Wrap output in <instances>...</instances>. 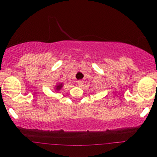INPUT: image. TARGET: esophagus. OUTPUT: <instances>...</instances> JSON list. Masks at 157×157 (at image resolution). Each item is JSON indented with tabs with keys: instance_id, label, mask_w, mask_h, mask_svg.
<instances>
[{
	"instance_id": "1",
	"label": "esophagus",
	"mask_w": 157,
	"mask_h": 157,
	"mask_svg": "<svg viewBox=\"0 0 157 157\" xmlns=\"http://www.w3.org/2000/svg\"><path fill=\"white\" fill-rule=\"evenodd\" d=\"M83 83H84V81H83V80H77V85H78L79 86H83Z\"/></svg>"
}]
</instances>
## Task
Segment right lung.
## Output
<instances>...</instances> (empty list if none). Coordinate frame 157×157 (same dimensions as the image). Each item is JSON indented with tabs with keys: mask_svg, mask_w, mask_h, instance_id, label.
<instances>
[{
	"mask_svg": "<svg viewBox=\"0 0 157 157\" xmlns=\"http://www.w3.org/2000/svg\"><path fill=\"white\" fill-rule=\"evenodd\" d=\"M62 87V84L61 83H59V84H58L56 86V90H61V88Z\"/></svg>",
	"mask_w": 157,
	"mask_h": 157,
	"instance_id": "obj_1",
	"label": "right lung"
}]
</instances>
